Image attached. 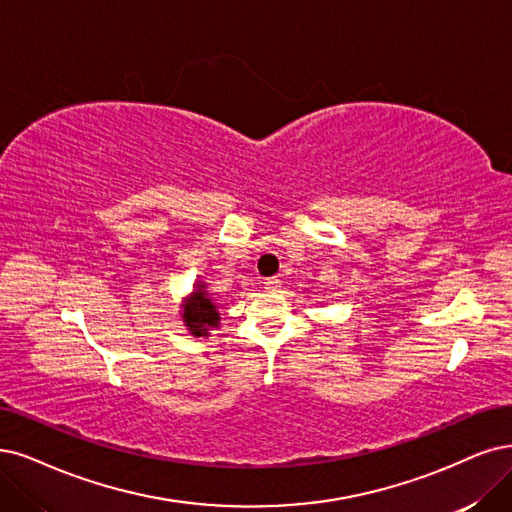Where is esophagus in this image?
I'll use <instances>...</instances> for the list:
<instances>
[{"mask_svg": "<svg viewBox=\"0 0 512 512\" xmlns=\"http://www.w3.org/2000/svg\"><path fill=\"white\" fill-rule=\"evenodd\" d=\"M263 285H266V289H270V291H278V287H280V280H278L276 276H272V278H268L266 282H263Z\"/></svg>", "mask_w": 512, "mask_h": 512, "instance_id": "34e87169", "label": "esophagus"}]
</instances>
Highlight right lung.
I'll use <instances>...</instances> for the list:
<instances>
[{
	"instance_id": "obj_1",
	"label": "right lung",
	"mask_w": 512,
	"mask_h": 512,
	"mask_svg": "<svg viewBox=\"0 0 512 512\" xmlns=\"http://www.w3.org/2000/svg\"><path fill=\"white\" fill-rule=\"evenodd\" d=\"M181 308L183 323L194 337H208V331L219 327L221 316L217 312V306L213 304L211 295L206 293L204 282H198L194 293L185 299V304Z\"/></svg>"
}]
</instances>
